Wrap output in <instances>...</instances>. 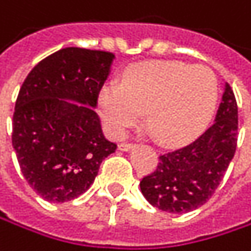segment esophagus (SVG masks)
<instances>
[{
    "label": "esophagus",
    "mask_w": 251,
    "mask_h": 251,
    "mask_svg": "<svg viewBox=\"0 0 251 251\" xmlns=\"http://www.w3.org/2000/svg\"><path fill=\"white\" fill-rule=\"evenodd\" d=\"M132 147H134V144H131V143H120L119 144V150H122V151H128Z\"/></svg>",
    "instance_id": "1"
}]
</instances>
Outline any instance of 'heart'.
I'll list each match as a JSON object with an SVG mask.
<instances>
[{"label": "heart", "mask_w": 251, "mask_h": 251, "mask_svg": "<svg viewBox=\"0 0 251 251\" xmlns=\"http://www.w3.org/2000/svg\"><path fill=\"white\" fill-rule=\"evenodd\" d=\"M218 80L203 64L146 61L131 66L122 83L107 82L98 94V110L113 137H123L149 110V126L166 146L194 138L215 108Z\"/></svg>", "instance_id": "obj_1"}]
</instances>
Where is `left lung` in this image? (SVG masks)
Masks as SVG:
<instances>
[{"label": "left lung", "mask_w": 251, "mask_h": 251, "mask_svg": "<svg viewBox=\"0 0 251 251\" xmlns=\"http://www.w3.org/2000/svg\"><path fill=\"white\" fill-rule=\"evenodd\" d=\"M238 107L226 83L212 126L194 143L160 156L157 168L140 182L147 201L171 213L203 206L219 187L237 149Z\"/></svg>", "instance_id": "8db88e82"}]
</instances>
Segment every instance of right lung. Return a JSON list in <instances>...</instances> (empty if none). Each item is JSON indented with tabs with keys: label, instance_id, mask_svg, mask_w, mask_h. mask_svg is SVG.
Returning a JSON list of instances; mask_svg holds the SVG:
<instances>
[{
	"label": "right lung",
	"instance_id": "right-lung-1",
	"mask_svg": "<svg viewBox=\"0 0 251 251\" xmlns=\"http://www.w3.org/2000/svg\"><path fill=\"white\" fill-rule=\"evenodd\" d=\"M113 60L107 51L63 48L39 61L19 91L13 149L27 184L50 203L83 194L117 147L94 110Z\"/></svg>",
	"mask_w": 251,
	"mask_h": 251
}]
</instances>
